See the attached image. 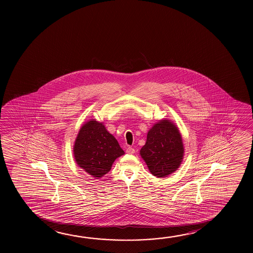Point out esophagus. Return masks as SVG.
<instances>
[{"label": "esophagus", "mask_w": 253, "mask_h": 253, "mask_svg": "<svg viewBox=\"0 0 253 253\" xmlns=\"http://www.w3.org/2000/svg\"><path fill=\"white\" fill-rule=\"evenodd\" d=\"M126 153H128V154H133V153H135V149L132 148V147H128L126 149Z\"/></svg>", "instance_id": "34e87169"}]
</instances>
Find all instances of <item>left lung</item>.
<instances>
[{"instance_id":"8db88e82","label":"left lung","mask_w":253,"mask_h":253,"mask_svg":"<svg viewBox=\"0 0 253 253\" xmlns=\"http://www.w3.org/2000/svg\"><path fill=\"white\" fill-rule=\"evenodd\" d=\"M182 136L174 124L161 120L147 133L140 155L150 172L157 177H165L177 170L183 159Z\"/></svg>"}]
</instances>
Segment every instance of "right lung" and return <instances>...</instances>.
Segmentation results:
<instances>
[{
	"instance_id": "obj_1",
	"label": "right lung",
	"mask_w": 253,
	"mask_h": 253,
	"mask_svg": "<svg viewBox=\"0 0 253 253\" xmlns=\"http://www.w3.org/2000/svg\"><path fill=\"white\" fill-rule=\"evenodd\" d=\"M73 153L79 167L97 179L108 173L116 159L125 154L103 123L94 119L88 121L80 128Z\"/></svg>"
}]
</instances>
